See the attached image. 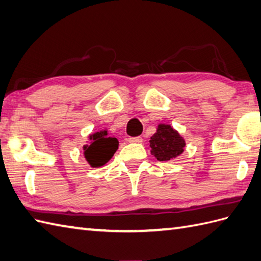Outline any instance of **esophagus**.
I'll return each instance as SVG.
<instances>
[{"label": "esophagus", "mask_w": 261, "mask_h": 261, "mask_svg": "<svg viewBox=\"0 0 261 261\" xmlns=\"http://www.w3.org/2000/svg\"><path fill=\"white\" fill-rule=\"evenodd\" d=\"M128 142L129 143H136V144H139V143H143V138L141 136H137V137H129L128 138Z\"/></svg>", "instance_id": "1"}]
</instances>
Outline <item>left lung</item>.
<instances>
[{"label": "left lung", "instance_id": "obj_1", "mask_svg": "<svg viewBox=\"0 0 261 261\" xmlns=\"http://www.w3.org/2000/svg\"><path fill=\"white\" fill-rule=\"evenodd\" d=\"M151 154L157 161L167 162L179 156L185 147V141L170 125H158L157 132L150 137Z\"/></svg>", "mask_w": 261, "mask_h": 261}]
</instances>
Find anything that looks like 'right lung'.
<instances>
[{"label":"right lung","instance_id":"add662e5","mask_svg":"<svg viewBox=\"0 0 261 261\" xmlns=\"http://www.w3.org/2000/svg\"><path fill=\"white\" fill-rule=\"evenodd\" d=\"M90 145L84 146V155L92 167L103 166L118 148V139L107 134V130L97 132L90 136Z\"/></svg>","mask_w":261,"mask_h":261}]
</instances>
